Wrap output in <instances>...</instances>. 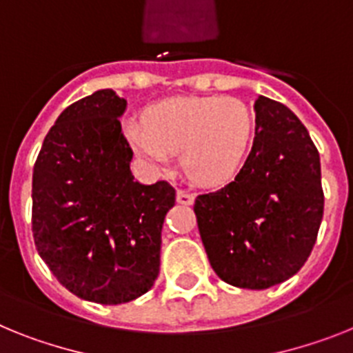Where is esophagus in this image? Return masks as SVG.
<instances>
[{
    "label": "esophagus",
    "mask_w": 353,
    "mask_h": 353,
    "mask_svg": "<svg viewBox=\"0 0 353 353\" xmlns=\"http://www.w3.org/2000/svg\"><path fill=\"white\" fill-rule=\"evenodd\" d=\"M195 195L190 194V192H186V190H177V202L179 204H185V206H190L192 202H194Z\"/></svg>",
    "instance_id": "obj_1"
}]
</instances>
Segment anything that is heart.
Here are the masks:
<instances>
[{
	"mask_svg": "<svg viewBox=\"0 0 353 353\" xmlns=\"http://www.w3.org/2000/svg\"><path fill=\"white\" fill-rule=\"evenodd\" d=\"M131 149L154 172H165L174 154L199 185L231 181L243 167L254 139V115L234 97H176L152 106L145 122L128 121Z\"/></svg>",
	"mask_w": 353,
	"mask_h": 353,
	"instance_id": "heart-1",
	"label": "heart"
}]
</instances>
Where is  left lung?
Here are the masks:
<instances>
[{
    "label": "left lung",
    "mask_w": 353,
    "mask_h": 353,
    "mask_svg": "<svg viewBox=\"0 0 353 353\" xmlns=\"http://www.w3.org/2000/svg\"><path fill=\"white\" fill-rule=\"evenodd\" d=\"M252 151L234 179L195 199L210 265L245 290L281 284L307 261L323 219L320 154L288 106L254 103Z\"/></svg>",
    "instance_id": "left-lung-1"
}]
</instances>
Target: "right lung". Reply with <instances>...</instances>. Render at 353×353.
<instances>
[{
    "instance_id": "right-lung-1",
    "label": "right lung",
    "mask_w": 353,
    "mask_h": 353,
    "mask_svg": "<svg viewBox=\"0 0 353 353\" xmlns=\"http://www.w3.org/2000/svg\"><path fill=\"white\" fill-rule=\"evenodd\" d=\"M128 101L96 90L58 115L33 167L35 247L70 293L96 304L131 302L154 286L167 181L143 185L119 119Z\"/></svg>"
}]
</instances>
